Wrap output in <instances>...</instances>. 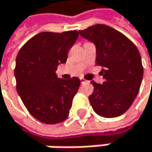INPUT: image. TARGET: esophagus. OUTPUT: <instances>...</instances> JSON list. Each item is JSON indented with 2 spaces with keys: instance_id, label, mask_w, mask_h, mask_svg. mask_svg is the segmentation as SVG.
Masks as SVG:
<instances>
[{
  "instance_id": "1",
  "label": "esophagus",
  "mask_w": 152,
  "mask_h": 152,
  "mask_svg": "<svg viewBox=\"0 0 152 152\" xmlns=\"http://www.w3.org/2000/svg\"><path fill=\"white\" fill-rule=\"evenodd\" d=\"M80 81H81V84H84V83H86V82H87L85 78H83V77H80Z\"/></svg>"
}]
</instances>
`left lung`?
Here are the masks:
<instances>
[{
  "instance_id": "8db88e82",
  "label": "left lung",
  "mask_w": 152,
  "mask_h": 152,
  "mask_svg": "<svg viewBox=\"0 0 152 152\" xmlns=\"http://www.w3.org/2000/svg\"><path fill=\"white\" fill-rule=\"evenodd\" d=\"M79 34L96 45V65L103 69L105 81H91L94 91L88 96L94 111L103 118L124 114L137 96L143 77L140 54L126 35L106 24H95Z\"/></svg>"
}]
</instances>
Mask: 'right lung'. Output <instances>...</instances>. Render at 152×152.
<instances>
[{
	"mask_svg": "<svg viewBox=\"0 0 152 152\" xmlns=\"http://www.w3.org/2000/svg\"><path fill=\"white\" fill-rule=\"evenodd\" d=\"M78 32L40 33L23 45L16 57V90L34 118L45 124L65 121L80 86L78 77L65 80L56 71L66 62Z\"/></svg>",
	"mask_w": 152,
	"mask_h": 152,
	"instance_id": "obj_1",
	"label": "right lung"
}]
</instances>
